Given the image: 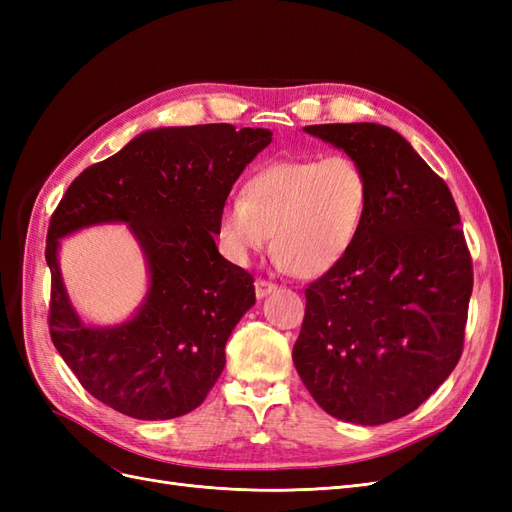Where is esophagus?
<instances>
[{"mask_svg": "<svg viewBox=\"0 0 512 512\" xmlns=\"http://www.w3.org/2000/svg\"><path fill=\"white\" fill-rule=\"evenodd\" d=\"M256 297L258 299H265L267 294H271L273 290H275V284H271V282H267V280H256Z\"/></svg>", "mask_w": 512, "mask_h": 512, "instance_id": "1", "label": "esophagus"}]
</instances>
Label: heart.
<instances>
[{"instance_id":"heart-1","label":"heart","mask_w":512,"mask_h":512,"mask_svg":"<svg viewBox=\"0 0 512 512\" xmlns=\"http://www.w3.org/2000/svg\"><path fill=\"white\" fill-rule=\"evenodd\" d=\"M371 185L363 166L344 153L277 160L245 181L218 215L228 258L245 265L273 235V254L303 280L333 271L359 239Z\"/></svg>"}]
</instances>
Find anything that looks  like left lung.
<instances>
[{"mask_svg":"<svg viewBox=\"0 0 512 512\" xmlns=\"http://www.w3.org/2000/svg\"><path fill=\"white\" fill-rule=\"evenodd\" d=\"M307 134L369 177L359 239L305 290L292 361L316 404L339 421L391 423L451 376L472 297V258L446 183L380 123H322Z\"/></svg>","mask_w":512,"mask_h":512,"instance_id":"8db88e82","label":"left lung"}]
</instances>
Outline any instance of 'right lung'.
<instances>
[{"label": "right lung", "mask_w": 512, "mask_h": 512, "mask_svg": "<svg viewBox=\"0 0 512 512\" xmlns=\"http://www.w3.org/2000/svg\"><path fill=\"white\" fill-rule=\"evenodd\" d=\"M271 136L230 123L147 130L85 168L61 198L44 252L49 329L61 359L102 404L166 421L198 408L218 382L228 337L256 303L252 275L218 252V215ZM100 223L131 228L150 275L135 316L111 328L78 316L58 269V241Z\"/></svg>", "instance_id": "obj_1"}]
</instances>
